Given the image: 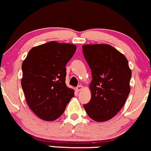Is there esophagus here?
Masks as SVG:
<instances>
[{"label":"esophagus","mask_w":151,"mask_h":151,"mask_svg":"<svg viewBox=\"0 0 151 151\" xmlns=\"http://www.w3.org/2000/svg\"><path fill=\"white\" fill-rule=\"evenodd\" d=\"M82 89H83V86H82L81 85H79V86H78L76 88V91H81Z\"/></svg>","instance_id":"obj_1"}]
</instances>
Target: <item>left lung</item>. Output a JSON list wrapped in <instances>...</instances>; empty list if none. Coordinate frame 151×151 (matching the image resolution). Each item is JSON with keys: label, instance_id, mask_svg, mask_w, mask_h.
<instances>
[{"label": "left lung", "instance_id": "8db88e82", "mask_svg": "<svg viewBox=\"0 0 151 151\" xmlns=\"http://www.w3.org/2000/svg\"><path fill=\"white\" fill-rule=\"evenodd\" d=\"M82 48L92 76L91 98L83 108L94 121L106 122L122 109L130 92L128 60L108 44H85Z\"/></svg>", "mask_w": 151, "mask_h": 151}]
</instances>
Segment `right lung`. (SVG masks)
<instances>
[{
    "mask_svg": "<svg viewBox=\"0 0 151 151\" xmlns=\"http://www.w3.org/2000/svg\"><path fill=\"white\" fill-rule=\"evenodd\" d=\"M76 51L74 44L50 41L32 48L23 61L21 84L26 102L42 120L58 119L74 97V90L65 83V65Z\"/></svg>",
    "mask_w": 151,
    "mask_h": 151,
    "instance_id": "right-lung-1",
    "label": "right lung"
}]
</instances>
